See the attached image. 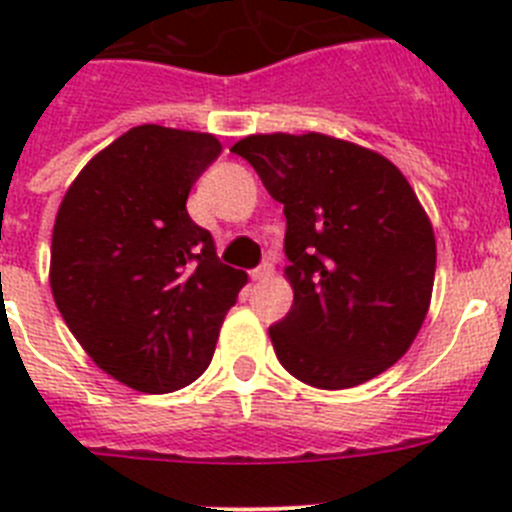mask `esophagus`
<instances>
[{"mask_svg":"<svg viewBox=\"0 0 512 512\" xmlns=\"http://www.w3.org/2000/svg\"><path fill=\"white\" fill-rule=\"evenodd\" d=\"M271 274H274V266H271L269 261H266V264H261L259 269L251 271V279H253V282H264V279H269Z\"/></svg>","mask_w":512,"mask_h":512,"instance_id":"obj_1","label":"esophagus"}]
</instances>
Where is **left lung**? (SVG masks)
Masks as SVG:
<instances>
[{
	"label": "left lung",
	"mask_w": 512,
	"mask_h": 512,
	"mask_svg": "<svg viewBox=\"0 0 512 512\" xmlns=\"http://www.w3.org/2000/svg\"><path fill=\"white\" fill-rule=\"evenodd\" d=\"M284 205L292 310L269 328L277 359L318 390L356 387L390 369L431 305L436 238L392 161L330 135L238 140Z\"/></svg>",
	"instance_id": "left-lung-1"
}]
</instances>
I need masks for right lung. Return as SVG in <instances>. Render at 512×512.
<instances>
[{"label": "right lung", "instance_id": "right-lung-1", "mask_svg": "<svg viewBox=\"0 0 512 512\" xmlns=\"http://www.w3.org/2000/svg\"><path fill=\"white\" fill-rule=\"evenodd\" d=\"M220 151L210 133L138 125L81 169L58 207L53 300L94 364L138 392L182 390L205 372L248 279L187 212Z\"/></svg>", "mask_w": 512, "mask_h": 512}]
</instances>
